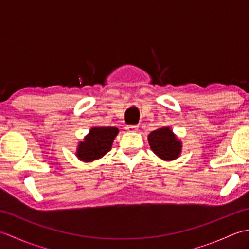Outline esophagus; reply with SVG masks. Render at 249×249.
Instances as JSON below:
<instances>
[{
	"instance_id": "1",
	"label": "esophagus",
	"mask_w": 249,
	"mask_h": 249,
	"mask_svg": "<svg viewBox=\"0 0 249 249\" xmlns=\"http://www.w3.org/2000/svg\"><path fill=\"white\" fill-rule=\"evenodd\" d=\"M126 130H127L128 133H136V131L138 130V126H137V125H127V126H126Z\"/></svg>"
}]
</instances>
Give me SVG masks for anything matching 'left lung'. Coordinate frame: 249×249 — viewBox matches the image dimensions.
I'll return each instance as SVG.
<instances>
[{
  "label": "left lung",
  "instance_id": "obj_1",
  "mask_svg": "<svg viewBox=\"0 0 249 249\" xmlns=\"http://www.w3.org/2000/svg\"><path fill=\"white\" fill-rule=\"evenodd\" d=\"M151 150L161 160L171 161L177 160L182 153V141L168 126L153 130L147 136Z\"/></svg>",
  "mask_w": 249,
  "mask_h": 249
}]
</instances>
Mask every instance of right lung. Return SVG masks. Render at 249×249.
Returning a JSON list of instances; mask_svg holds the SVG:
<instances>
[{
    "label": "right lung",
    "instance_id": "right-lung-1",
    "mask_svg": "<svg viewBox=\"0 0 249 249\" xmlns=\"http://www.w3.org/2000/svg\"><path fill=\"white\" fill-rule=\"evenodd\" d=\"M119 134L116 127H92L76 150L78 160L91 162L105 156L112 147L113 140Z\"/></svg>",
    "mask_w": 249,
    "mask_h": 249
}]
</instances>
